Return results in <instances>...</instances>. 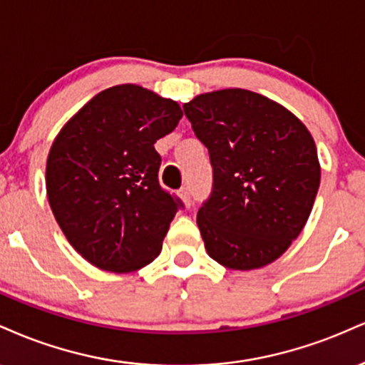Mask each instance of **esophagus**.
Masks as SVG:
<instances>
[{
    "instance_id": "esophagus-1",
    "label": "esophagus",
    "mask_w": 365,
    "mask_h": 365,
    "mask_svg": "<svg viewBox=\"0 0 365 365\" xmlns=\"http://www.w3.org/2000/svg\"><path fill=\"white\" fill-rule=\"evenodd\" d=\"M179 198L182 200L184 207L186 208L191 207V195H190V190H187V187H182V190L179 191Z\"/></svg>"
}]
</instances>
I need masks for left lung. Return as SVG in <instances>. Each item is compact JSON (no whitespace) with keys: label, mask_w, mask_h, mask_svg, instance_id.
Wrapping results in <instances>:
<instances>
[{"label":"left lung","mask_w":365,"mask_h":365,"mask_svg":"<svg viewBox=\"0 0 365 365\" xmlns=\"http://www.w3.org/2000/svg\"><path fill=\"white\" fill-rule=\"evenodd\" d=\"M182 107L213 167V192L198 212L205 250L230 269L267 267L311 215L321 181L312 135L251 90H213Z\"/></svg>","instance_id":"obj_1"}]
</instances>
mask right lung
<instances>
[{
    "label": "right lung",
    "instance_id": "obj_1",
    "mask_svg": "<svg viewBox=\"0 0 365 365\" xmlns=\"http://www.w3.org/2000/svg\"><path fill=\"white\" fill-rule=\"evenodd\" d=\"M181 118L173 98L124 83L98 92L59 130L47 155V200L90 264L130 273L160 255L178 201L158 184L153 145Z\"/></svg>",
    "mask_w": 365,
    "mask_h": 365
}]
</instances>
